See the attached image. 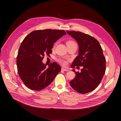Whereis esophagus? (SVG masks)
<instances>
[{
	"label": "esophagus",
	"mask_w": 121,
	"mask_h": 121,
	"mask_svg": "<svg viewBox=\"0 0 121 121\" xmlns=\"http://www.w3.org/2000/svg\"><path fill=\"white\" fill-rule=\"evenodd\" d=\"M61 69L62 71H65V72H67V71H68V69H65L64 68H62Z\"/></svg>",
	"instance_id": "esophagus-1"
}]
</instances>
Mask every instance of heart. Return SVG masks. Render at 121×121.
Returning <instances> with one entry per match:
<instances>
[{"label":"heart","mask_w":121,"mask_h":121,"mask_svg":"<svg viewBox=\"0 0 121 121\" xmlns=\"http://www.w3.org/2000/svg\"><path fill=\"white\" fill-rule=\"evenodd\" d=\"M66 43H67V46H69V45H72V44H77V43H75V42H74V41H73V40H69L68 41H67L66 42ZM55 45H56V43L54 44V45L53 46V48H55ZM57 61H58L60 64L63 65V66H66L67 64V62L66 60L63 59H62V58H59V59H58L57 60Z\"/></svg>","instance_id":"obj_1"}]
</instances>
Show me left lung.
Instances as JSON below:
<instances>
[{
  "mask_svg": "<svg viewBox=\"0 0 121 121\" xmlns=\"http://www.w3.org/2000/svg\"><path fill=\"white\" fill-rule=\"evenodd\" d=\"M67 32L77 40L79 45L78 55L71 65L83 66L81 72H76L75 78L69 82L74 90L80 94L92 92L100 83L106 69V59L98 41L92 36L79 31Z\"/></svg>",
  "mask_w": 121,
  "mask_h": 121,
  "instance_id": "obj_1",
  "label": "left lung"
}]
</instances>
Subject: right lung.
<instances>
[{
	"label": "right lung",
	"instance_id": "obj_1",
	"mask_svg": "<svg viewBox=\"0 0 121 121\" xmlns=\"http://www.w3.org/2000/svg\"><path fill=\"white\" fill-rule=\"evenodd\" d=\"M65 31L47 29L31 32L22 42L17 57L19 76L24 85L31 90L40 91L48 86L61 71L56 63L46 68L42 60L45 54L52 53L54 43Z\"/></svg>",
	"mask_w": 121,
	"mask_h": 121
}]
</instances>
